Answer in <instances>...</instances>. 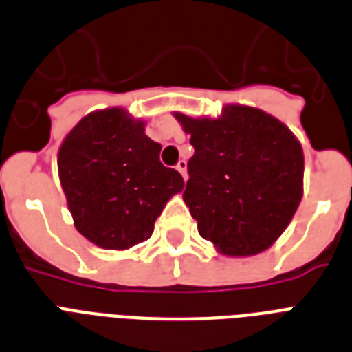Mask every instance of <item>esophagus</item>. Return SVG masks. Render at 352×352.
Wrapping results in <instances>:
<instances>
[{
  "mask_svg": "<svg viewBox=\"0 0 352 352\" xmlns=\"http://www.w3.org/2000/svg\"><path fill=\"white\" fill-rule=\"evenodd\" d=\"M186 168H188V162H186V160H179V162H177V171L181 173L182 179H184V181H186V179H188Z\"/></svg>",
  "mask_w": 352,
  "mask_h": 352,
  "instance_id": "34e87169",
  "label": "esophagus"
}]
</instances>
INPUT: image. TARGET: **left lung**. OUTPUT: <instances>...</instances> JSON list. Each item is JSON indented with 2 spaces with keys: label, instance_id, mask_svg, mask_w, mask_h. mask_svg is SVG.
Masks as SVG:
<instances>
[{
  "label": "left lung",
  "instance_id": "obj_1",
  "mask_svg": "<svg viewBox=\"0 0 352 352\" xmlns=\"http://www.w3.org/2000/svg\"><path fill=\"white\" fill-rule=\"evenodd\" d=\"M195 153L182 193L201 237L225 256H256L276 243L303 197V149L272 115L223 107L217 118L175 113Z\"/></svg>",
  "mask_w": 352,
  "mask_h": 352
}]
</instances>
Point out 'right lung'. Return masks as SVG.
Instances as JSON below:
<instances>
[{
  "instance_id": "obj_1",
  "label": "right lung",
  "mask_w": 352,
  "mask_h": 352,
  "mask_svg": "<svg viewBox=\"0 0 352 352\" xmlns=\"http://www.w3.org/2000/svg\"><path fill=\"white\" fill-rule=\"evenodd\" d=\"M160 144L122 107L89 113L63 138L58 173L74 226L106 250L149 239L181 173L160 162Z\"/></svg>"
}]
</instances>
